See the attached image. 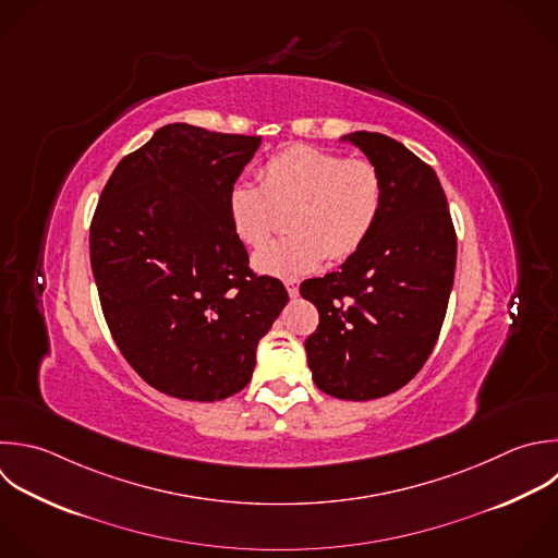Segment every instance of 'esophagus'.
Returning a JSON list of instances; mask_svg holds the SVG:
<instances>
[{"instance_id": "1", "label": "esophagus", "mask_w": 558, "mask_h": 558, "mask_svg": "<svg viewBox=\"0 0 558 558\" xmlns=\"http://www.w3.org/2000/svg\"><path fill=\"white\" fill-rule=\"evenodd\" d=\"M283 283H286V288H288V294H290V296H299V279L288 277Z\"/></svg>"}]
</instances>
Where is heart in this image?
<instances>
[{"mask_svg": "<svg viewBox=\"0 0 558 558\" xmlns=\"http://www.w3.org/2000/svg\"><path fill=\"white\" fill-rule=\"evenodd\" d=\"M381 172L366 159L314 146H294L270 157L259 170V185L235 183L227 214L238 240L251 248L268 242L277 211L286 218L288 238L264 246L255 268L275 277L316 270L323 259H347L375 231L384 211Z\"/></svg>", "mask_w": 558, "mask_h": 558, "instance_id": "obj_1", "label": "heart"}]
</instances>
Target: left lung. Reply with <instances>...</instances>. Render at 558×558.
Listing matches in <instances>:
<instances>
[{
    "mask_svg": "<svg viewBox=\"0 0 558 558\" xmlns=\"http://www.w3.org/2000/svg\"><path fill=\"white\" fill-rule=\"evenodd\" d=\"M381 172L386 201L340 270L301 283L318 310L305 340L314 384L347 401L386 397L429 357L449 303L456 229L436 172L381 133L349 137Z\"/></svg>",
    "mask_w": 558,
    "mask_h": 558,
    "instance_id": "8db88e82",
    "label": "left lung"
}]
</instances>
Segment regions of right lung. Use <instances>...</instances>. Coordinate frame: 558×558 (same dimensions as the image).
I'll return each instance as SVG.
<instances>
[{"label": "right lung", "instance_id": "1", "mask_svg": "<svg viewBox=\"0 0 558 558\" xmlns=\"http://www.w3.org/2000/svg\"><path fill=\"white\" fill-rule=\"evenodd\" d=\"M262 137L168 124L107 181L89 229L109 331L135 368L185 401H220L253 377L288 303L231 229L227 196Z\"/></svg>", "mask_w": 558, "mask_h": 558}]
</instances>
